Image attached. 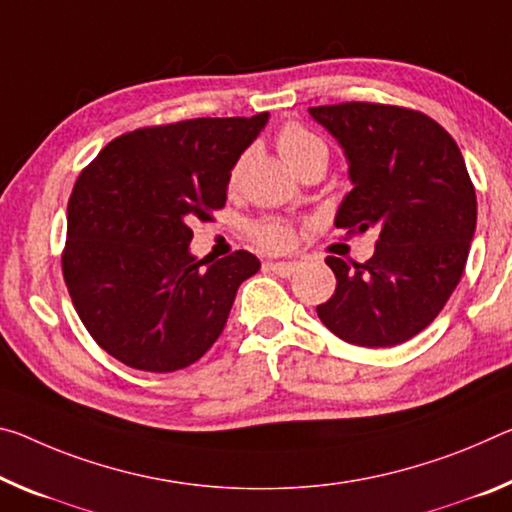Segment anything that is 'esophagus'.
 Returning <instances> with one entry per match:
<instances>
[{"label":"esophagus","mask_w":512,"mask_h":512,"mask_svg":"<svg viewBox=\"0 0 512 512\" xmlns=\"http://www.w3.org/2000/svg\"><path fill=\"white\" fill-rule=\"evenodd\" d=\"M264 269L280 275V278H289V275H294L300 269V262H296V259H289V262H266Z\"/></svg>","instance_id":"1"}]
</instances>
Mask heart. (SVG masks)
<instances>
[{"label":"heart","instance_id":"b5f03b06","mask_svg":"<svg viewBox=\"0 0 512 512\" xmlns=\"http://www.w3.org/2000/svg\"><path fill=\"white\" fill-rule=\"evenodd\" d=\"M278 150L282 157H285L287 164L298 170L305 161H310L314 157H328V148L321 139H316L312 132H307L305 127H300L296 123H289L280 129L278 134ZM241 173V161L232 166L230 180L234 182ZM250 234L259 248L271 250V253H280L291 246L294 241V225L285 218H264V221H257L250 227Z\"/></svg>","mask_w":512,"mask_h":512}]
</instances>
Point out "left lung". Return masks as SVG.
Masks as SVG:
<instances>
[{
  "label": "left lung",
  "instance_id": "left-lung-1",
  "mask_svg": "<svg viewBox=\"0 0 512 512\" xmlns=\"http://www.w3.org/2000/svg\"><path fill=\"white\" fill-rule=\"evenodd\" d=\"M348 159L353 191L335 225L378 230L373 257H326L337 289L316 314L355 346H396L442 312L465 271L476 230V191L446 129L426 113L376 102L312 107Z\"/></svg>",
  "mask_w": 512,
  "mask_h": 512
}]
</instances>
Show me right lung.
I'll use <instances>...</instances> for the list:
<instances>
[{
    "label": "right lung",
    "instance_id": "obj_1",
    "mask_svg": "<svg viewBox=\"0 0 512 512\" xmlns=\"http://www.w3.org/2000/svg\"><path fill=\"white\" fill-rule=\"evenodd\" d=\"M269 113L193 118L113 139L68 200L63 278L97 346L127 367L170 373L221 335L239 285L259 259L189 253L191 223L225 207L230 170Z\"/></svg>",
    "mask_w": 512,
    "mask_h": 512
}]
</instances>
